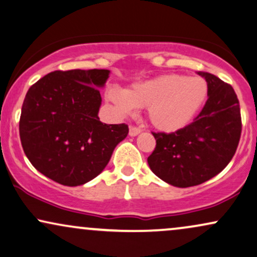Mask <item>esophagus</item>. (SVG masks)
Wrapping results in <instances>:
<instances>
[{
  "mask_svg": "<svg viewBox=\"0 0 257 257\" xmlns=\"http://www.w3.org/2000/svg\"><path fill=\"white\" fill-rule=\"evenodd\" d=\"M140 133H141V129L138 128V126H131V128H129V135L133 136V138H134V136H138Z\"/></svg>",
  "mask_w": 257,
  "mask_h": 257,
  "instance_id": "esophagus-1",
  "label": "esophagus"
}]
</instances>
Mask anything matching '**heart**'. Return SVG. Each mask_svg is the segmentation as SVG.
Returning <instances> with one entry per match:
<instances>
[{"label": "heart", "mask_w": 257, "mask_h": 257, "mask_svg": "<svg viewBox=\"0 0 257 257\" xmlns=\"http://www.w3.org/2000/svg\"><path fill=\"white\" fill-rule=\"evenodd\" d=\"M209 85L201 77L164 74L136 83L126 91L109 87L105 98L119 116L147 108L149 121L161 132H177L190 124L205 104Z\"/></svg>", "instance_id": "b5f03b06"}]
</instances>
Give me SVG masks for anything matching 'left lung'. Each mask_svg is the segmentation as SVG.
<instances>
[{
    "instance_id": "1",
    "label": "left lung",
    "mask_w": 257,
    "mask_h": 257,
    "mask_svg": "<svg viewBox=\"0 0 257 257\" xmlns=\"http://www.w3.org/2000/svg\"><path fill=\"white\" fill-rule=\"evenodd\" d=\"M198 74L209 85L203 110L183 129L153 133L157 147L147 159L153 173L175 187L196 186L220 173L241 138V111L232 86L215 74Z\"/></svg>"
}]
</instances>
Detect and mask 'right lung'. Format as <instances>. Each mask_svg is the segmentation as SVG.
Masks as SVG:
<instances>
[{"instance_id":"obj_1","label":"right lung","mask_w":257,"mask_h":257,"mask_svg":"<svg viewBox=\"0 0 257 257\" xmlns=\"http://www.w3.org/2000/svg\"><path fill=\"white\" fill-rule=\"evenodd\" d=\"M109 70L54 71L29 87L22 104L20 139L37 170L65 186H78L104 170L128 125L99 121V90Z\"/></svg>"}]
</instances>
